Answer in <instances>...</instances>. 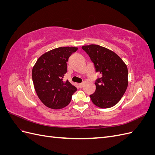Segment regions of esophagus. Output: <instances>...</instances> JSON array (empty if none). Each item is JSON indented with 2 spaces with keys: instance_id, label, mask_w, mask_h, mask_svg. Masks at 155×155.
<instances>
[{
  "instance_id": "34e87169",
  "label": "esophagus",
  "mask_w": 155,
  "mask_h": 155,
  "mask_svg": "<svg viewBox=\"0 0 155 155\" xmlns=\"http://www.w3.org/2000/svg\"><path fill=\"white\" fill-rule=\"evenodd\" d=\"M83 85H84V83H79V87H80V88H83Z\"/></svg>"
}]
</instances>
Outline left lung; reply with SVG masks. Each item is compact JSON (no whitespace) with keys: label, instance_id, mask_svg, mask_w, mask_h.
<instances>
[{"label":"left lung","instance_id":"obj_1","mask_svg":"<svg viewBox=\"0 0 155 155\" xmlns=\"http://www.w3.org/2000/svg\"><path fill=\"white\" fill-rule=\"evenodd\" d=\"M92 61L96 71L101 74L95 82V92L90 96L97 107L107 109L121 100L128 86V69L126 64L114 51L97 45L82 46Z\"/></svg>","mask_w":155,"mask_h":155}]
</instances>
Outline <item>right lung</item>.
Instances as JSON below:
<instances>
[{
    "mask_svg": "<svg viewBox=\"0 0 155 155\" xmlns=\"http://www.w3.org/2000/svg\"><path fill=\"white\" fill-rule=\"evenodd\" d=\"M77 47H59L46 51L37 59L32 69L35 92L43 104L52 109L67 106L77 88L64 81L67 61Z\"/></svg>",
    "mask_w": 155,
    "mask_h": 155,
    "instance_id": "obj_1",
    "label": "right lung"
}]
</instances>
